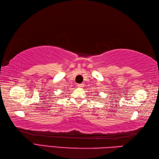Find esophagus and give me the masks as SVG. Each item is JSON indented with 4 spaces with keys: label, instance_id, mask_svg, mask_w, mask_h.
<instances>
[{
    "label": "esophagus",
    "instance_id": "esophagus-1",
    "mask_svg": "<svg viewBox=\"0 0 159 159\" xmlns=\"http://www.w3.org/2000/svg\"><path fill=\"white\" fill-rule=\"evenodd\" d=\"M77 87H79V88H82V87H83V84H78Z\"/></svg>",
    "mask_w": 159,
    "mask_h": 159
}]
</instances>
